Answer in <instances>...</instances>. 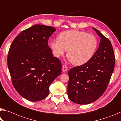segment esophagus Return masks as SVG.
<instances>
[{
    "instance_id": "34e87169",
    "label": "esophagus",
    "mask_w": 121,
    "mask_h": 121,
    "mask_svg": "<svg viewBox=\"0 0 121 121\" xmlns=\"http://www.w3.org/2000/svg\"><path fill=\"white\" fill-rule=\"evenodd\" d=\"M67 70V67L66 65H63L62 66V70L63 72H66Z\"/></svg>"
}]
</instances>
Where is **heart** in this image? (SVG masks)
I'll list each match as a JSON object with an SVG mask.
<instances>
[{
    "mask_svg": "<svg viewBox=\"0 0 121 121\" xmlns=\"http://www.w3.org/2000/svg\"><path fill=\"white\" fill-rule=\"evenodd\" d=\"M50 47L55 56L59 57L67 52L69 60L74 65H82L94 56L98 41L94 35L81 30H69L59 34L58 39L52 40Z\"/></svg>",
    "mask_w": 121,
    "mask_h": 121,
    "instance_id": "obj_1",
    "label": "heart"
}]
</instances>
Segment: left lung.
Wrapping results in <instances>:
<instances>
[{
    "mask_svg": "<svg viewBox=\"0 0 121 121\" xmlns=\"http://www.w3.org/2000/svg\"><path fill=\"white\" fill-rule=\"evenodd\" d=\"M100 37L99 47L89 61L69 70L68 96L72 102L88 104L99 99L106 90L115 67L111 42L96 28Z\"/></svg>",
    "mask_w": 121,
    "mask_h": 121,
    "instance_id": "obj_1",
    "label": "left lung"
}]
</instances>
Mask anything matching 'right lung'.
I'll return each mask as SVG.
<instances>
[{"label": "right lung", "mask_w": 121, "mask_h": 121, "mask_svg": "<svg viewBox=\"0 0 121 121\" xmlns=\"http://www.w3.org/2000/svg\"><path fill=\"white\" fill-rule=\"evenodd\" d=\"M55 30L52 26L35 25L21 32L9 48L7 65L12 84L30 101L46 97L49 86L61 73V61L53 57L48 45Z\"/></svg>", "instance_id": "add662e5"}]
</instances>
